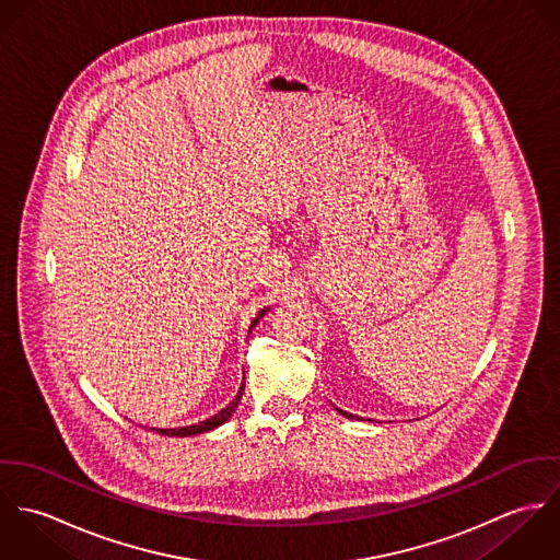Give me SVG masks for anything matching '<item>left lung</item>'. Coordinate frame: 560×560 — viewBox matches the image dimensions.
<instances>
[{"label": "left lung", "mask_w": 560, "mask_h": 560, "mask_svg": "<svg viewBox=\"0 0 560 560\" xmlns=\"http://www.w3.org/2000/svg\"><path fill=\"white\" fill-rule=\"evenodd\" d=\"M338 411H340V413H342V416H347V418H353V416H351V413H347V411H342V409H338Z\"/></svg>", "instance_id": "obj_1"}]
</instances>
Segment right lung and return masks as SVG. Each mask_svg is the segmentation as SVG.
<instances>
[{
	"label": "right lung",
	"instance_id": "obj_1",
	"mask_svg": "<svg viewBox=\"0 0 560 560\" xmlns=\"http://www.w3.org/2000/svg\"><path fill=\"white\" fill-rule=\"evenodd\" d=\"M267 311H269V308L260 311V315H258L256 319L252 320L249 331H252V327L258 323V319H260ZM243 386H245V384H241L237 397L231 400L222 411H218L215 416H211V418H207V420H202V422H198V424H189V427H178V429H153V431H158L161 435H167V438H189V435H200V433L213 431V429H218L220 424H224V422L235 413V409H237V405H240L241 395H243Z\"/></svg>",
	"mask_w": 560,
	"mask_h": 560
}]
</instances>
